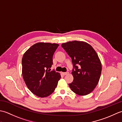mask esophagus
Masks as SVG:
<instances>
[{
    "instance_id": "1",
    "label": "esophagus",
    "mask_w": 122,
    "mask_h": 122,
    "mask_svg": "<svg viewBox=\"0 0 122 122\" xmlns=\"http://www.w3.org/2000/svg\"><path fill=\"white\" fill-rule=\"evenodd\" d=\"M62 74L63 75V76H66V75L69 74V72H62Z\"/></svg>"
}]
</instances>
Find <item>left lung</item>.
<instances>
[{"mask_svg": "<svg viewBox=\"0 0 122 122\" xmlns=\"http://www.w3.org/2000/svg\"><path fill=\"white\" fill-rule=\"evenodd\" d=\"M71 57L73 81L69 84L71 90L79 95H86L97 86L101 76L102 64L92 46L84 41H73L62 44Z\"/></svg>", "mask_w": 122, "mask_h": 122, "instance_id": "1", "label": "left lung"}]
</instances>
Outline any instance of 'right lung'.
<instances>
[{"mask_svg":"<svg viewBox=\"0 0 122 122\" xmlns=\"http://www.w3.org/2000/svg\"><path fill=\"white\" fill-rule=\"evenodd\" d=\"M59 46L56 43L38 42L23 56V79L28 89L37 97H45L51 94L61 78L58 72L49 70L53 64V54Z\"/></svg>","mask_w":122,"mask_h":122,"instance_id":"add662e5","label":"right lung"}]
</instances>
